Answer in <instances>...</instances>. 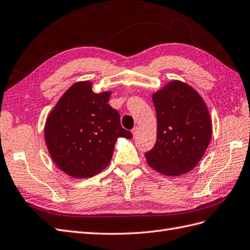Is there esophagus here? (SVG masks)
Masks as SVG:
<instances>
[{"label": "esophagus", "mask_w": 250, "mask_h": 250, "mask_svg": "<svg viewBox=\"0 0 250 250\" xmlns=\"http://www.w3.org/2000/svg\"><path fill=\"white\" fill-rule=\"evenodd\" d=\"M137 132H138V126H134V129L132 130V134H133L134 137L137 135Z\"/></svg>", "instance_id": "1"}]
</instances>
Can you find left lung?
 I'll return each mask as SVG.
<instances>
[{
  "instance_id": "left-lung-1",
  "label": "left lung",
  "mask_w": 250,
  "mask_h": 250,
  "mask_svg": "<svg viewBox=\"0 0 250 250\" xmlns=\"http://www.w3.org/2000/svg\"><path fill=\"white\" fill-rule=\"evenodd\" d=\"M157 116L155 146L146 153L147 165L166 176L194 168L211 139V120L203 98L187 83L168 82L152 95Z\"/></svg>"
}]
</instances>
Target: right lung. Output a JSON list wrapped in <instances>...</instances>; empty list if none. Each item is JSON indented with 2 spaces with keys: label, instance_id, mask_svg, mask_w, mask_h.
<instances>
[{
  "label": "right lung",
  "instance_id": "1",
  "mask_svg": "<svg viewBox=\"0 0 250 250\" xmlns=\"http://www.w3.org/2000/svg\"><path fill=\"white\" fill-rule=\"evenodd\" d=\"M90 81L76 82L62 94L47 117L44 137L48 152L62 172L83 179L109 166L119 137L131 132L108 102L112 91L95 93Z\"/></svg>",
  "mask_w": 250,
  "mask_h": 250
}]
</instances>
